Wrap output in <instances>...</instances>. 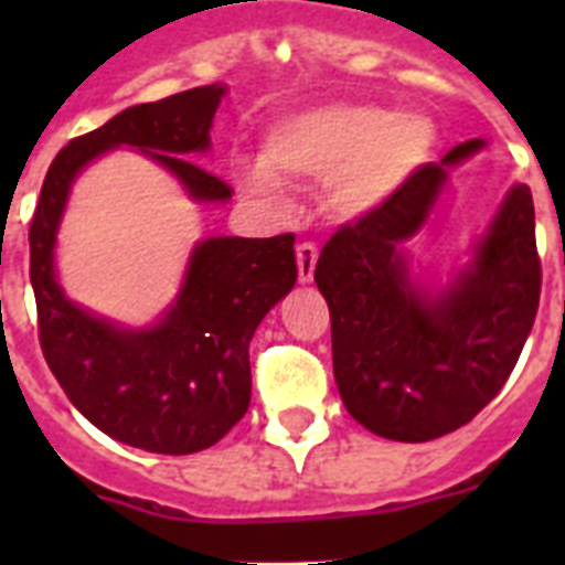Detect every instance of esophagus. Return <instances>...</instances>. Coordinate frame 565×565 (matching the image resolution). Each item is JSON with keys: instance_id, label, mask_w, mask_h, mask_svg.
Listing matches in <instances>:
<instances>
[{"instance_id": "esophagus-1", "label": "esophagus", "mask_w": 565, "mask_h": 565, "mask_svg": "<svg viewBox=\"0 0 565 565\" xmlns=\"http://www.w3.org/2000/svg\"><path fill=\"white\" fill-rule=\"evenodd\" d=\"M319 248L313 243H299L297 246V268H299V282H313V271H317Z\"/></svg>"}]
</instances>
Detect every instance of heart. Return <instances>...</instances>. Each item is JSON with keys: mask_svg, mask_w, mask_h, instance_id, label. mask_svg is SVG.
Instances as JSON below:
<instances>
[{"mask_svg": "<svg viewBox=\"0 0 565 565\" xmlns=\"http://www.w3.org/2000/svg\"><path fill=\"white\" fill-rule=\"evenodd\" d=\"M438 152L430 115L382 104H326L279 118L263 138L259 163L239 169V183L266 203L282 201V183H331L339 217L376 214Z\"/></svg>", "mask_w": 565, "mask_h": 565, "instance_id": "b5f03b06", "label": "heart"}]
</instances>
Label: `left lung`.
Listing matches in <instances>:
<instances>
[{
  "instance_id": "left-lung-1",
  "label": "left lung",
  "mask_w": 565,
  "mask_h": 565,
  "mask_svg": "<svg viewBox=\"0 0 565 565\" xmlns=\"http://www.w3.org/2000/svg\"><path fill=\"white\" fill-rule=\"evenodd\" d=\"M487 147L458 143L376 214L339 228L319 254L331 311L333 379L362 427L433 441L478 416L509 379L535 326L541 257L526 183L503 194L472 257L444 286L411 271L404 243L436 212L450 174Z\"/></svg>"
}]
</instances>
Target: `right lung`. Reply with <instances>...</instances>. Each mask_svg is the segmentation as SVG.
<instances>
[{
  "label": "right lung",
  "mask_w": 565,
  "mask_h": 565,
  "mask_svg": "<svg viewBox=\"0 0 565 565\" xmlns=\"http://www.w3.org/2000/svg\"><path fill=\"white\" fill-rule=\"evenodd\" d=\"M226 89L209 84L135 104L73 138L50 163L30 221V282L50 371L98 430L163 456L206 450L246 416L248 342L297 282L294 234L201 239L189 254L174 302L143 328L121 326L64 294L56 234L78 174L121 147L167 169L194 203L232 201V186L194 163L212 149L209 129Z\"/></svg>",
  "instance_id": "1"
}]
</instances>
